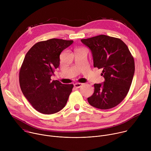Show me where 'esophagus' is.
Instances as JSON below:
<instances>
[{
  "label": "esophagus",
  "instance_id": "obj_1",
  "mask_svg": "<svg viewBox=\"0 0 151 151\" xmlns=\"http://www.w3.org/2000/svg\"><path fill=\"white\" fill-rule=\"evenodd\" d=\"M82 85V83H76L75 84H74V87L78 88L81 87Z\"/></svg>",
  "mask_w": 151,
  "mask_h": 151
}]
</instances>
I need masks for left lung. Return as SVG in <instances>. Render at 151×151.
I'll use <instances>...</instances> for the list:
<instances>
[{"instance_id":"obj_1","label":"left lung","mask_w":151,"mask_h":151,"mask_svg":"<svg viewBox=\"0 0 151 151\" xmlns=\"http://www.w3.org/2000/svg\"><path fill=\"white\" fill-rule=\"evenodd\" d=\"M91 50L94 67L102 69L105 81L95 83L94 92L88 98L96 108L109 109L119 104L126 97L132 83L134 60L125 43L119 38L101 35L81 39Z\"/></svg>"}]
</instances>
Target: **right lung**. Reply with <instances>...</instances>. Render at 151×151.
Returning <instances> with one entry per match:
<instances>
[{
  "instance_id": "obj_1",
  "label": "right lung",
  "mask_w": 151,
  "mask_h": 151,
  "mask_svg": "<svg viewBox=\"0 0 151 151\" xmlns=\"http://www.w3.org/2000/svg\"><path fill=\"white\" fill-rule=\"evenodd\" d=\"M73 40L51 39L35 44L27 52L19 72V82L24 96L37 111L53 114L66 106L73 84L51 81L60 65L61 52Z\"/></svg>"
}]
</instances>
